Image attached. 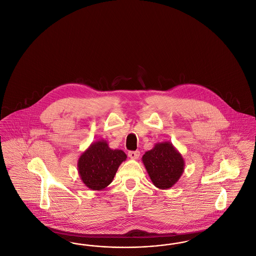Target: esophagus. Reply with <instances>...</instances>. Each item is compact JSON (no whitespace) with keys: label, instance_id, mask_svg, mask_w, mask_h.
<instances>
[{"label":"esophagus","instance_id":"obj_1","mask_svg":"<svg viewBox=\"0 0 256 256\" xmlns=\"http://www.w3.org/2000/svg\"><path fill=\"white\" fill-rule=\"evenodd\" d=\"M139 155H140V152H138V150H136V152H128V156H130L132 159H134V160L138 159V158H139Z\"/></svg>","mask_w":256,"mask_h":256}]
</instances>
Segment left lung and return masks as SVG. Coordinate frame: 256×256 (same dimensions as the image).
<instances>
[{
    "label": "left lung",
    "mask_w": 256,
    "mask_h": 256,
    "mask_svg": "<svg viewBox=\"0 0 256 256\" xmlns=\"http://www.w3.org/2000/svg\"><path fill=\"white\" fill-rule=\"evenodd\" d=\"M142 161L152 182L160 190L174 186L184 172V158L170 142L155 144Z\"/></svg>",
    "instance_id": "obj_1"
}]
</instances>
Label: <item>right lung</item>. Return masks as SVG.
<instances>
[{"mask_svg":"<svg viewBox=\"0 0 256 256\" xmlns=\"http://www.w3.org/2000/svg\"><path fill=\"white\" fill-rule=\"evenodd\" d=\"M126 160L121 150H112L106 140H99L81 154L78 174L82 183L92 190H102L112 182L118 168Z\"/></svg>","mask_w":256,"mask_h":256,"instance_id":"add662e5","label":"right lung"}]
</instances>
